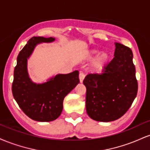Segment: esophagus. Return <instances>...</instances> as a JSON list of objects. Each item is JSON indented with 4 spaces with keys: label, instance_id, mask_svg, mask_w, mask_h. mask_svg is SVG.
<instances>
[{
    "label": "esophagus",
    "instance_id": "1",
    "mask_svg": "<svg viewBox=\"0 0 150 150\" xmlns=\"http://www.w3.org/2000/svg\"><path fill=\"white\" fill-rule=\"evenodd\" d=\"M85 77V74H84V73H82V72H80V74H79V78H80V82H82V81H83Z\"/></svg>",
    "mask_w": 150,
    "mask_h": 150
}]
</instances>
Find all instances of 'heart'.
Returning a JSON list of instances; mask_svg holds the SVG:
<instances>
[{"instance_id":"obj_1","label":"heart","mask_w":150,"mask_h":150,"mask_svg":"<svg viewBox=\"0 0 150 150\" xmlns=\"http://www.w3.org/2000/svg\"><path fill=\"white\" fill-rule=\"evenodd\" d=\"M99 53V51L97 50H92L89 53V57H92V56H94V55L97 54ZM110 60V56L109 54L106 51L104 52H101L97 58L94 59V61H93L92 65L94 67V68L97 70H101L108 63Z\"/></svg>"}]
</instances>
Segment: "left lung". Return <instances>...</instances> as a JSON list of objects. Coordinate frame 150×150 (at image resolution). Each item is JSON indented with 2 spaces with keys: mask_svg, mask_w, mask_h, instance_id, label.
Returning a JSON list of instances; mask_svg holds the SVG:
<instances>
[{
  "mask_svg": "<svg viewBox=\"0 0 150 150\" xmlns=\"http://www.w3.org/2000/svg\"><path fill=\"white\" fill-rule=\"evenodd\" d=\"M132 57L130 48L116 43L114 58L102 73H90L84 79L86 110L92 119L113 121L131 106L138 88Z\"/></svg>",
  "mask_w": 150,
  "mask_h": 150,
  "instance_id": "left-lung-1",
  "label": "left lung"
}]
</instances>
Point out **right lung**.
Returning a JSON list of instances; mask_svg holds the SVG:
<instances>
[{"instance_id":"obj_1","label":"right lung","mask_w":150,"mask_h":150,"mask_svg":"<svg viewBox=\"0 0 150 150\" xmlns=\"http://www.w3.org/2000/svg\"><path fill=\"white\" fill-rule=\"evenodd\" d=\"M54 40L53 37L31 38L18 54L14 70L13 97L22 111L37 121L49 122L58 118L63 110L65 97L80 82L77 70L59 74L43 84L37 85L31 81L27 69V58L37 44Z\"/></svg>"}]
</instances>
